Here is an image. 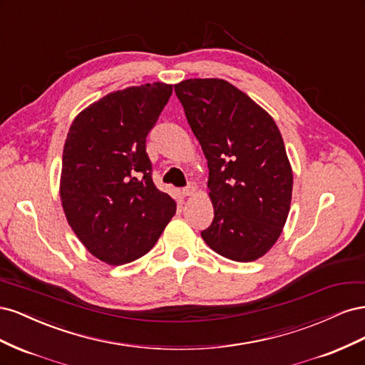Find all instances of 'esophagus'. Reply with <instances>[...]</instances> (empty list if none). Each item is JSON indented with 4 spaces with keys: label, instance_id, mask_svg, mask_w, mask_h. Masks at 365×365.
Wrapping results in <instances>:
<instances>
[{
    "label": "esophagus",
    "instance_id": "1",
    "mask_svg": "<svg viewBox=\"0 0 365 365\" xmlns=\"http://www.w3.org/2000/svg\"><path fill=\"white\" fill-rule=\"evenodd\" d=\"M193 192H195V185H193V184H189V185L184 187V189L181 190V195H182V196H190Z\"/></svg>",
    "mask_w": 365,
    "mask_h": 365
}]
</instances>
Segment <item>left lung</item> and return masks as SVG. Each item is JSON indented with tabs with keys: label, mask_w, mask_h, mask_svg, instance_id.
<instances>
[{
	"label": "left lung",
	"mask_w": 365,
	"mask_h": 365,
	"mask_svg": "<svg viewBox=\"0 0 365 365\" xmlns=\"http://www.w3.org/2000/svg\"><path fill=\"white\" fill-rule=\"evenodd\" d=\"M185 118L208 164L215 217L205 244L236 262L262 257L289 213L292 170L272 117L222 79L175 85Z\"/></svg>",
	"instance_id": "obj_1"
}]
</instances>
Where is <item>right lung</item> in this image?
I'll return each mask as SVG.
<instances>
[{"instance_id":"right-lung-1","label":"right lung","mask_w":365,"mask_h":365,"mask_svg":"<svg viewBox=\"0 0 365 365\" xmlns=\"http://www.w3.org/2000/svg\"><path fill=\"white\" fill-rule=\"evenodd\" d=\"M172 96L163 82L105 96L77 115L62 155L61 200L93 256L123 264L157 244L176 212L152 181L146 137Z\"/></svg>"}]
</instances>
